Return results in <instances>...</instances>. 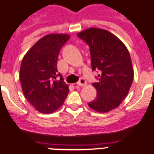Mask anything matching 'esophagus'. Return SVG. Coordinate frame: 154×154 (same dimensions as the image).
I'll return each instance as SVG.
<instances>
[{
  "label": "esophagus",
  "instance_id": "esophagus-1",
  "mask_svg": "<svg viewBox=\"0 0 154 154\" xmlns=\"http://www.w3.org/2000/svg\"><path fill=\"white\" fill-rule=\"evenodd\" d=\"M77 85L79 86H84L86 85V81L84 79L81 78L79 80V82H77Z\"/></svg>",
  "mask_w": 154,
  "mask_h": 154
}]
</instances>
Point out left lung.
Instances as JSON below:
<instances>
[{"instance_id":"1","label":"left lung","mask_w":154,"mask_h":154,"mask_svg":"<svg viewBox=\"0 0 154 154\" xmlns=\"http://www.w3.org/2000/svg\"><path fill=\"white\" fill-rule=\"evenodd\" d=\"M77 36L90 50L92 69H99L98 82L93 83L97 98L88 103L100 113L115 109L127 97L134 78L132 60L127 47L116 36L107 30L90 28Z\"/></svg>"}]
</instances>
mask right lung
<instances>
[{
	"mask_svg": "<svg viewBox=\"0 0 154 154\" xmlns=\"http://www.w3.org/2000/svg\"><path fill=\"white\" fill-rule=\"evenodd\" d=\"M70 36L48 34L39 39L22 61L19 78L22 92L39 112L51 114L62 106L68 96V86L57 72L59 52ZM57 76L60 80H56Z\"/></svg>",
	"mask_w": 154,
	"mask_h": 154,
	"instance_id": "obj_1",
	"label": "right lung"
}]
</instances>
